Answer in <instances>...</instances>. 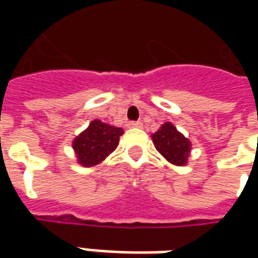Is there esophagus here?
Wrapping results in <instances>:
<instances>
[{"label":"esophagus","instance_id":"obj_1","mask_svg":"<svg viewBox=\"0 0 258 258\" xmlns=\"http://www.w3.org/2000/svg\"><path fill=\"white\" fill-rule=\"evenodd\" d=\"M130 127H133V128H142V121H131V123L128 124Z\"/></svg>","mask_w":258,"mask_h":258}]
</instances>
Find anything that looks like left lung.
Returning <instances> with one entry per match:
<instances>
[{
    "instance_id": "obj_1",
    "label": "left lung",
    "mask_w": 258,
    "mask_h": 258,
    "mask_svg": "<svg viewBox=\"0 0 258 258\" xmlns=\"http://www.w3.org/2000/svg\"><path fill=\"white\" fill-rule=\"evenodd\" d=\"M153 144L159 153L167 159L168 162L184 166L189 156L190 142L184 135L177 131L171 123H164L160 130L152 135Z\"/></svg>"
}]
</instances>
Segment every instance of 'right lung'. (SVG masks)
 <instances>
[{
  "label": "right lung",
  "instance_id": "add662e5",
  "mask_svg": "<svg viewBox=\"0 0 258 258\" xmlns=\"http://www.w3.org/2000/svg\"><path fill=\"white\" fill-rule=\"evenodd\" d=\"M121 135V128L102 123L99 120L91 121L88 128L73 141V148L80 164L91 167L101 163L117 148Z\"/></svg>",
  "mask_w": 258,
  "mask_h": 258
}]
</instances>
